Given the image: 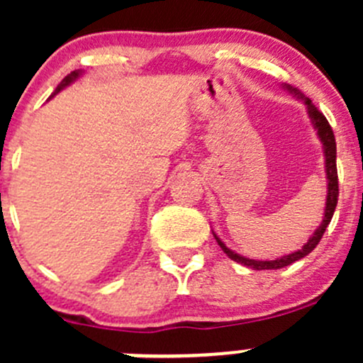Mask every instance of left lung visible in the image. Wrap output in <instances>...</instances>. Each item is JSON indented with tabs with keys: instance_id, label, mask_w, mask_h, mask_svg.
<instances>
[{
	"instance_id": "left-lung-1",
	"label": "left lung",
	"mask_w": 363,
	"mask_h": 363,
	"mask_svg": "<svg viewBox=\"0 0 363 363\" xmlns=\"http://www.w3.org/2000/svg\"><path fill=\"white\" fill-rule=\"evenodd\" d=\"M286 89L290 91L291 94H295L296 98H300V100L306 104L307 107V113H309L311 121H313V126L316 128L318 131V137H320L321 144H323V151H325V170H327V182H328V193H327V207H325V216H323V221H321V225L318 226L316 232L311 235V239L307 240V244H303L302 250L291 252V255H286V256H281V258L277 259H269V262H262V259H250V258H244V256L237 255L235 251L228 250V247L225 246V244L219 240L218 235L216 237V240H218V244L221 246V250L228 255V258H232L233 262L237 263H242V265L250 267V269H255V270H276V269H283V267H288L291 265V263L296 262V259L303 258V256L309 255L311 251L314 250V247L320 244L321 237H323L325 230H327V226L330 225L332 221V216H334V211L335 207H337V199H339V179H337V163H335V158H337V149H335V137H334V131H332V126L328 124L327 117L323 116L320 111H318L316 107L313 105V101L309 100L307 96H303L302 91H298L296 87L294 86H286Z\"/></svg>"
}]
</instances>
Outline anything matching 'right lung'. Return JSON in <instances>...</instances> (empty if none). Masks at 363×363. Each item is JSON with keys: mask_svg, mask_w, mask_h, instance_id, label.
Returning <instances> with one entry per match:
<instances>
[{"mask_svg": "<svg viewBox=\"0 0 363 363\" xmlns=\"http://www.w3.org/2000/svg\"><path fill=\"white\" fill-rule=\"evenodd\" d=\"M80 73H82V72H80V69H75V72L68 73V75L65 77L63 80H61V82H60V86L56 87V91H54V94H56V93H60L61 89H65V87L69 86V84H72V82H75V80L79 79V77H80ZM54 94H52V96H54ZM52 96H50V98H52Z\"/></svg>", "mask_w": 363, "mask_h": 363, "instance_id": "obj_1", "label": "right lung"}]
</instances>
